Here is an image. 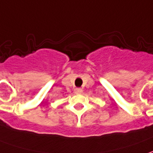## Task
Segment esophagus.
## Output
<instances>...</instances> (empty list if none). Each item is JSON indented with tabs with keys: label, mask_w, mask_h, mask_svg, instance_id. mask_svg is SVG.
Listing matches in <instances>:
<instances>
[{
	"label": "esophagus",
	"mask_w": 153,
	"mask_h": 153,
	"mask_svg": "<svg viewBox=\"0 0 153 153\" xmlns=\"http://www.w3.org/2000/svg\"><path fill=\"white\" fill-rule=\"evenodd\" d=\"M82 92H83V90H82V89H80V88H76V89L74 90V93H76V94H80Z\"/></svg>",
	"instance_id": "1"
}]
</instances>
